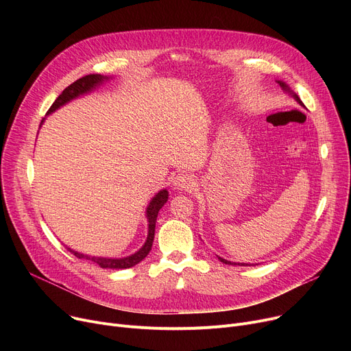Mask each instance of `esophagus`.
Returning <instances> with one entry per match:
<instances>
[{
    "mask_svg": "<svg viewBox=\"0 0 351 351\" xmlns=\"http://www.w3.org/2000/svg\"><path fill=\"white\" fill-rule=\"evenodd\" d=\"M172 186L176 191H192L195 186V179L188 173H179L175 176Z\"/></svg>",
    "mask_w": 351,
    "mask_h": 351,
    "instance_id": "esophagus-1",
    "label": "esophagus"
}]
</instances>
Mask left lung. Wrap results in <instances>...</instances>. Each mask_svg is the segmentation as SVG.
<instances>
[{
    "label": "left lung",
    "instance_id": "left-lung-1",
    "mask_svg": "<svg viewBox=\"0 0 351 351\" xmlns=\"http://www.w3.org/2000/svg\"><path fill=\"white\" fill-rule=\"evenodd\" d=\"M278 84L282 86V89H283V90L289 92V94H290V95H291L294 99H296V101H298V102H299L302 106H304V105H303V102L300 101V98H299L296 94H294V92H293V90L289 88V85H287L286 82H283V81H278ZM219 261L222 262V263H225V265H241V266H247V263H233V262H229V261L223 259V257H219Z\"/></svg>",
    "mask_w": 351,
    "mask_h": 351
}]
</instances>
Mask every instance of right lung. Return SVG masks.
I'll list each match as a JSON object with an SVG mask.
<instances>
[{
  "mask_svg": "<svg viewBox=\"0 0 351 351\" xmlns=\"http://www.w3.org/2000/svg\"><path fill=\"white\" fill-rule=\"evenodd\" d=\"M109 77H104L99 75V73H90V75H85L80 80H77L73 84H71L69 86H66L62 94L55 99V102L51 105V108L48 109L47 114H52L53 110H57L58 108H61L62 105L68 104L69 101L75 99L84 94H88V92L94 90L97 86L102 85L105 81H108ZM44 122V119H43ZM41 122V123H43ZM168 191L163 189L160 192H158L152 200L149 202V206L146 208V217H147V237H146V242L145 245L135 252L131 256H126V257H121V259H110V257H97V256H88L84 253H78L75 250L69 249V252L77 256L78 259H85L89 262H94L97 263L99 267L102 269H128V267H132L135 265H138L141 261H143L145 257L147 256V253L151 252L152 249V243H154V237H155V225H156V217L159 210L162 209V206L168 202Z\"/></svg>",
  "mask_w": 351,
  "mask_h": 351,
  "instance_id": "obj_1",
  "label": "right lung"
}]
</instances>
